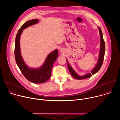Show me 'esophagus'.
<instances>
[{
  "mask_svg": "<svg viewBox=\"0 0 120 120\" xmlns=\"http://www.w3.org/2000/svg\"><path fill=\"white\" fill-rule=\"evenodd\" d=\"M60 52H61V53H64V50L63 49H61V50H60Z\"/></svg>",
  "mask_w": 120,
  "mask_h": 120,
  "instance_id": "obj_1",
  "label": "esophagus"
}]
</instances>
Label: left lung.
Listing matches in <instances>:
<instances>
[{
    "label": "left lung",
    "instance_id": "8db88e82",
    "mask_svg": "<svg viewBox=\"0 0 120 120\" xmlns=\"http://www.w3.org/2000/svg\"><path fill=\"white\" fill-rule=\"evenodd\" d=\"M99 31V34H100V51L99 53V58L97 60V63L94 66V67L91 71V73H87L86 74H85L83 75H79L76 71L73 69L72 67L70 65V64L68 63L67 59H66V62L67 64L68 68L69 69V71L71 74L72 76L74 77L75 78L78 80H82L84 79L90 77L92 76V75H94L95 73H96L101 68L102 62L104 61L105 54V43L103 38V36H102V33L101 29V28L98 27Z\"/></svg>",
    "mask_w": 120,
    "mask_h": 120
}]
</instances>
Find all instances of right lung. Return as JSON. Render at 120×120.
<instances>
[{
  "instance_id": "right-lung-1",
  "label": "right lung",
  "mask_w": 120,
  "mask_h": 120,
  "mask_svg": "<svg viewBox=\"0 0 120 120\" xmlns=\"http://www.w3.org/2000/svg\"><path fill=\"white\" fill-rule=\"evenodd\" d=\"M39 21L38 19H34L27 21L22 25L16 34L15 47V60L20 70L27 80L35 83L45 82L50 78L53 64L58 56V51L56 49L48 55L43 64L38 68L30 67L25 62L21 56L20 48L21 35L23 30L37 24Z\"/></svg>"
}]
</instances>
